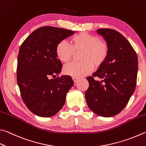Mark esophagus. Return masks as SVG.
Here are the masks:
<instances>
[{"mask_svg":"<svg viewBox=\"0 0 146 146\" xmlns=\"http://www.w3.org/2000/svg\"><path fill=\"white\" fill-rule=\"evenodd\" d=\"M73 81H74V82H75V83H76L79 79L78 78H76V77H73Z\"/></svg>","mask_w":146,"mask_h":146,"instance_id":"1","label":"esophagus"}]
</instances>
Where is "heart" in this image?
<instances>
[{
    "mask_svg": "<svg viewBox=\"0 0 146 146\" xmlns=\"http://www.w3.org/2000/svg\"><path fill=\"white\" fill-rule=\"evenodd\" d=\"M71 46L66 41L57 44L56 54L60 61L68 63L75 52L82 51L80 62H75L66 66L64 72L72 77L80 78L91 73L94 64L98 67L107 59L108 46L107 43L100 41L98 37L86 33H80L71 38Z\"/></svg>",
    "mask_w": 146,
    "mask_h": 146,
    "instance_id": "b5f03b06",
    "label": "heart"
}]
</instances>
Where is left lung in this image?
Wrapping results in <instances>:
<instances>
[{
	"mask_svg": "<svg viewBox=\"0 0 146 146\" xmlns=\"http://www.w3.org/2000/svg\"><path fill=\"white\" fill-rule=\"evenodd\" d=\"M108 46L103 64L87 79L89 86L85 97L89 108L96 114L110 117L118 114L128 103L135 89L138 58L129 41L119 32L99 29Z\"/></svg>",
	"mask_w": 146,
	"mask_h": 146,
	"instance_id": "1",
	"label": "left lung"
}]
</instances>
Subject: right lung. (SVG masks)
Masks as SVG:
<instances>
[{"mask_svg":"<svg viewBox=\"0 0 146 146\" xmlns=\"http://www.w3.org/2000/svg\"><path fill=\"white\" fill-rule=\"evenodd\" d=\"M75 33L54 27L38 28L21 45L18 56L17 83L29 110L42 117L54 115L63 107L74 82L70 76L53 79L61 72L57 44Z\"/></svg>","mask_w":146,"mask_h":146,"instance_id":"1","label":"right lung"}]
</instances>
